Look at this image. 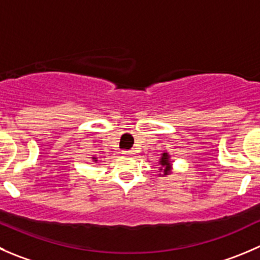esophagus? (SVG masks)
Masks as SVG:
<instances>
[{
    "label": "esophagus",
    "mask_w": 260,
    "mask_h": 260,
    "mask_svg": "<svg viewBox=\"0 0 260 260\" xmlns=\"http://www.w3.org/2000/svg\"><path fill=\"white\" fill-rule=\"evenodd\" d=\"M122 153H123V155H125V156H132L133 153H135V151H133V150H123Z\"/></svg>",
    "instance_id": "34e87169"
}]
</instances>
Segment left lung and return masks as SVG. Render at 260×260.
<instances>
[{
    "label": "left lung",
    "instance_id": "8db88e82",
    "mask_svg": "<svg viewBox=\"0 0 260 260\" xmlns=\"http://www.w3.org/2000/svg\"><path fill=\"white\" fill-rule=\"evenodd\" d=\"M158 164H160V176H166L170 175L171 174V169H173V164L170 161V155L168 152H162L161 153V157L158 160Z\"/></svg>",
    "mask_w": 260,
    "mask_h": 260
}]
</instances>
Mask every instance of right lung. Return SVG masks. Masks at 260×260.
I'll list each match as a JSON object with an SVG mask.
<instances>
[{
    "mask_svg": "<svg viewBox=\"0 0 260 260\" xmlns=\"http://www.w3.org/2000/svg\"><path fill=\"white\" fill-rule=\"evenodd\" d=\"M92 160H94L95 162H98V158H96V157H92Z\"/></svg>",
    "mask_w": 260,
    "mask_h": 260,
    "instance_id": "add662e5",
    "label": "right lung"
}]
</instances>
